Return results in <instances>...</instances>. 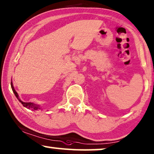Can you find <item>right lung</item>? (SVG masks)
<instances>
[{
  "label": "right lung",
  "instance_id": "obj_1",
  "mask_svg": "<svg viewBox=\"0 0 154 154\" xmlns=\"http://www.w3.org/2000/svg\"><path fill=\"white\" fill-rule=\"evenodd\" d=\"M11 88H12V90L13 91V92H14L15 96H16L17 99L19 100L20 102H21V104H23V106L24 107H26V108H27L28 109H30V110L31 109V110H38V109H40L39 106H38V105H36V104H35L33 103H30V102H23V101H22L21 100L19 99V95H18V94L16 92V90H14V86H13V84H12V82H11Z\"/></svg>",
  "mask_w": 154,
  "mask_h": 154
}]
</instances>
